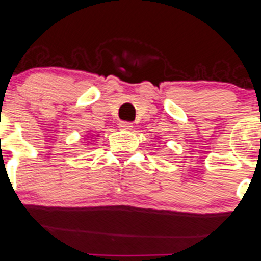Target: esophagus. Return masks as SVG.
Returning a JSON list of instances; mask_svg holds the SVG:
<instances>
[{
  "label": "esophagus",
  "mask_w": 261,
  "mask_h": 261,
  "mask_svg": "<svg viewBox=\"0 0 261 261\" xmlns=\"http://www.w3.org/2000/svg\"><path fill=\"white\" fill-rule=\"evenodd\" d=\"M118 127L123 131H130L133 130V123L130 122H119Z\"/></svg>",
  "instance_id": "obj_1"
}]
</instances>
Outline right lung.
<instances>
[{
    "label": "right lung",
    "mask_w": 261,
    "mask_h": 261,
    "mask_svg": "<svg viewBox=\"0 0 261 261\" xmlns=\"http://www.w3.org/2000/svg\"><path fill=\"white\" fill-rule=\"evenodd\" d=\"M89 133H90V131H89ZM97 136H99V135H96V136H95V135H92V136H91V139H94V138H97ZM85 138H87V136H85ZM86 140H87V139H86Z\"/></svg>",
    "instance_id": "1"
}]
</instances>
